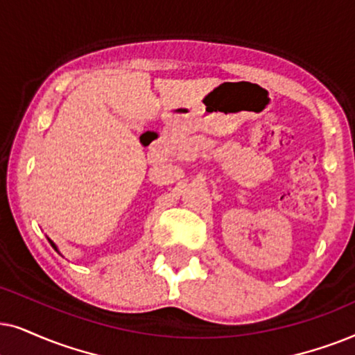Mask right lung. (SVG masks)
Returning a JSON list of instances; mask_svg holds the SVG:
<instances>
[{
    "label": "right lung",
    "instance_id": "1",
    "mask_svg": "<svg viewBox=\"0 0 355 355\" xmlns=\"http://www.w3.org/2000/svg\"><path fill=\"white\" fill-rule=\"evenodd\" d=\"M49 242H50V243H51V247H53V248H55V250H56V252H58V248H56V245H55V243H53V242H51V240H50V239H49Z\"/></svg>",
    "mask_w": 355,
    "mask_h": 355
}]
</instances>
